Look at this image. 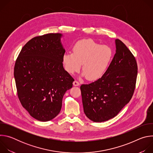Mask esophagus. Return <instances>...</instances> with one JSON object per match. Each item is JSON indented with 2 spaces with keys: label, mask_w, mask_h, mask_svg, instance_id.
Instances as JSON below:
<instances>
[{
  "label": "esophagus",
  "mask_w": 153,
  "mask_h": 153,
  "mask_svg": "<svg viewBox=\"0 0 153 153\" xmlns=\"http://www.w3.org/2000/svg\"><path fill=\"white\" fill-rule=\"evenodd\" d=\"M73 85L75 86H79V85H80V83H79V82L75 80V81H74V82H73Z\"/></svg>",
  "instance_id": "esophagus-1"
}]
</instances>
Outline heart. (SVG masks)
Returning a JSON list of instances; mask_svg holds the SVG:
<instances>
[{
  "label": "heart",
  "mask_w": 153,
  "mask_h": 153,
  "mask_svg": "<svg viewBox=\"0 0 153 153\" xmlns=\"http://www.w3.org/2000/svg\"><path fill=\"white\" fill-rule=\"evenodd\" d=\"M112 57V51L106 45H100L91 39L78 41L72 53H65L62 62L65 70L70 74L78 71L81 67L82 76L95 80L105 73Z\"/></svg>",
  "instance_id": "obj_1"
}]
</instances>
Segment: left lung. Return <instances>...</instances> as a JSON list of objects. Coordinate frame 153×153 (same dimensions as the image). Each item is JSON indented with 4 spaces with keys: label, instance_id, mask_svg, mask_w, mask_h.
Returning <instances> with one entry per match:
<instances>
[{
    "label": "left lung",
    "instance_id": "obj_1",
    "mask_svg": "<svg viewBox=\"0 0 153 153\" xmlns=\"http://www.w3.org/2000/svg\"><path fill=\"white\" fill-rule=\"evenodd\" d=\"M110 65L96 81L82 85L83 111L89 119L102 122L116 116L133 95L137 74L135 57L119 39Z\"/></svg>",
    "mask_w": 153,
    "mask_h": 153
}]
</instances>
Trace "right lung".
Segmentation results:
<instances>
[{
    "label": "right lung",
    "mask_w": 153,
    "mask_h": 153,
    "mask_svg": "<svg viewBox=\"0 0 153 153\" xmlns=\"http://www.w3.org/2000/svg\"><path fill=\"white\" fill-rule=\"evenodd\" d=\"M60 33H49L29 40L14 70L18 97L33 118L47 122L60 113L62 99L73 78L63 67L65 53Z\"/></svg>",
    "instance_id": "1"
}]
</instances>
